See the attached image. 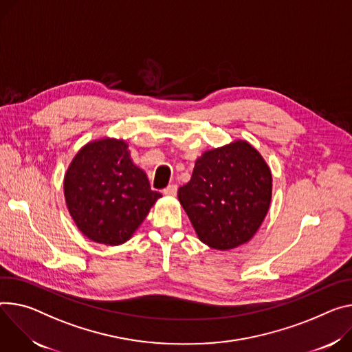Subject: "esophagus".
I'll list each match as a JSON object with an SVG mask.
<instances>
[{
    "label": "esophagus",
    "mask_w": 352,
    "mask_h": 352,
    "mask_svg": "<svg viewBox=\"0 0 352 352\" xmlns=\"http://www.w3.org/2000/svg\"><path fill=\"white\" fill-rule=\"evenodd\" d=\"M177 190H178V186L175 185V184H171V185H168L163 192H164V195H168V197H175L177 195Z\"/></svg>",
    "instance_id": "obj_1"
}]
</instances>
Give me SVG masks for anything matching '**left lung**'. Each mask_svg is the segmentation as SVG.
Wrapping results in <instances>:
<instances>
[{"instance_id":"obj_1","label":"left lung","mask_w":352,"mask_h":352,"mask_svg":"<svg viewBox=\"0 0 352 352\" xmlns=\"http://www.w3.org/2000/svg\"><path fill=\"white\" fill-rule=\"evenodd\" d=\"M271 195L267 163L243 140L204 153L192 178L178 189L199 240L216 250L234 248L257 233Z\"/></svg>"}]
</instances>
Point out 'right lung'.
<instances>
[{
  "label": "right lung",
  "instance_id": "add662e5",
  "mask_svg": "<svg viewBox=\"0 0 352 352\" xmlns=\"http://www.w3.org/2000/svg\"><path fill=\"white\" fill-rule=\"evenodd\" d=\"M69 212L89 240L118 245L129 240L162 194L150 188L123 140L84 146L65 178Z\"/></svg>",
  "mask_w": 352,
  "mask_h": 352
}]
</instances>
